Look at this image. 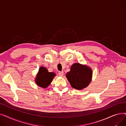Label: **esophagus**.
I'll return each instance as SVG.
<instances>
[{
  "label": "esophagus",
  "mask_w": 126,
  "mask_h": 126,
  "mask_svg": "<svg viewBox=\"0 0 126 126\" xmlns=\"http://www.w3.org/2000/svg\"><path fill=\"white\" fill-rule=\"evenodd\" d=\"M63 71H59L58 72V75L60 77H62L63 76Z\"/></svg>",
  "instance_id": "obj_1"
}]
</instances>
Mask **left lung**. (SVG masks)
I'll return each mask as SVG.
<instances>
[{"instance_id": "1", "label": "left lung", "mask_w": 126, "mask_h": 126, "mask_svg": "<svg viewBox=\"0 0 126 126\" xmlns=\"http://www.w3.org/2000/svg\"><path fill=\"white\" fill-rule=\"evenodd\" d=\"M92 76V71L89 67L78 63L72 64L70 71L66 75L72 87L78 90L87 87L91 82Z\"/></svg>"}]
</instances>
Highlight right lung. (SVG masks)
<instances>
[{
	"label": "right lung",
	"mask_w": 126,
	"mask_h": 126,
	"mask_svg": "<svg viewBox=\"0 0 126 126\" xmlns=\"http://www.w3.org/2000/svg\"><path fill=\"white\" fill-rule=\"evenodd\" d=\"M56 76L54 72H49L44 67H40L35 79L36 84L40 87L45 88L47 87Z\"/></svg>",
	"instance_id": "1"
}]
</instances>
